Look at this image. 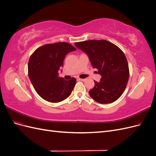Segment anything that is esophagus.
Wrapping results in <instances>:
<instances>
[{"label":"esophagus","mask_w":156,"mask_h":156,"mask_svg":"<svg viewBox=\"0 0 156 156\" xmlns=\"http://www.w3.org/2000/svg\"><path fill=\"white\" fill-rule=\"evenodd\" d=\"M78 80H79V81H85V79H80V78H79V79H78Z\"/></svg>","instance_id":"obj_1"}]
</instances>
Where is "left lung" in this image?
Wrapping results in <instances>:
<instances>
[{
	"mask_svg": "<svg viewBox=\"0 0 156 156\" xmlns=\"http://www.w3.org/2000/svg\"><path fill=\"white\" fill-rule=\"evenodd\" d=\"M85 53L101 78L89 94L96 101L106 104L117 100L124 92L129 77L128 63L119 47L107 40H88L75 43Z\"/></svg>",
	"mask_w": 156,
	"mask_h": 156,
	"instance_id": "obj_1",
	"label": "left lung"
}]
</instances>
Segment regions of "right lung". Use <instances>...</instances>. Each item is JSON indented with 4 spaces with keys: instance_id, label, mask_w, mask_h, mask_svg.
<instances>
[{
    "instance_id": "obj_1",
    "label": "right lung",
    "mask_w": 156,
    "mask_h": 156,
    "mask_svg": "<svg viewBox=\"0 0 156 156\" xmlns=\"http://www.w3.org/2000/svg\"><path fill=\"white\" fill-rule=\"evenodd\" d=\"M76 50L66 42L46 44L32 54L28 64V73L35 90L44 100L58 103L68 98L76 83L73 77L66 81L58 77L66 55Z\"/></svg>"
}]
</instances>
